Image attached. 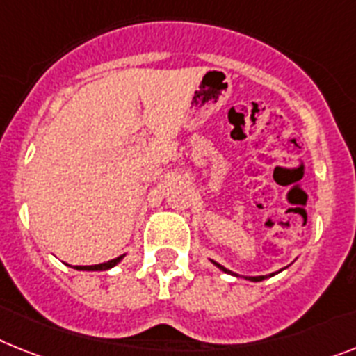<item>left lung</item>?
<instances>
[{
	"label": "left lung",
	"mask_w": 356,
	"mask_h": 356,
	"mask_svg": "<svg viewBox=\"0 0 356 356\" xmlns=\"http://www.w3.org/2000/svg\"><path fill=\"white\" fill-rule=\"evenodd\" d=\"M211 262H213L214 266L218 267L220 271L227 273V275H233V277H238V275H234L233 271H229V269H225L224 266H220L218 262H214V260H211ZM275 275H277V273H271V275H262V277H245V280H251V282H262V280H266V278H269V277H275Z\"/></svg>",
	"instance_id": "obj_1"
}]
</instances>
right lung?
<instances>
[{"instance_id": "obj_1", "label": "right lung", "mask_w": 356, "mask_h": 356, "mask_svg": "<svg viewBox=\"0 0 356 356\" xmlns=\"http://www.w3.org/2000/svg\"><path fill=\"white\" fill-rule=\"evenodd\" d=\"M123 257H125V254H122V257L118 258H113V260H108V262L96 264V266H74V269H78V271H107V269H111V267H114L116 264L122 262Z\"/></svg>"}]
</instances>
